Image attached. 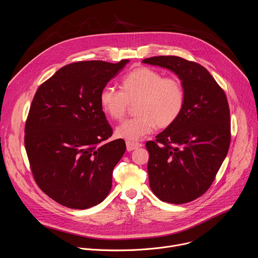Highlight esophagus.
<instances>
[{
	"mask_svg": "<svg viewBox=\"0 0 258 258\" xmlns=\"http://www.w3.org/2000/svg\"><path fill=\"white\" fill-rule=\"evenodd\" d=\"M140 147H143V145L140 144V143L126 141V150H127L128 152H130V151H133V150H136V149L140 148Z\"/></svg>",
	"mask_w": 258,
	"mask_h": 258,
	"instance_id": "34e87169",
	"label": "esophagus"
}]
</instances>
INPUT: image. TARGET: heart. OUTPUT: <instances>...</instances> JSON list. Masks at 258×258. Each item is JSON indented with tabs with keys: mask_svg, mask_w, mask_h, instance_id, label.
I'll use <instances>...</instances> for the list:
<instances>
[{
	"mask_svg": "<svg viewBox=\"0 0 258 258\" xmlns=\"http://www.w3.org/2000/svg\"><path fill=\"white\" fill-rule=\"evenodd\" d=\"M121 91L105 87L100 92V106L105 114L121 119L131 103L138 102L137 118L126 119L116 127V136L127 141H138L159 127L171 125L181 114L185 91L179 81L164 78L159 71L139 67L122 79Z\"/></svg>",
	"mask_w": 258,
	"mask_h": 258,
	"instance_id": "b5f03b06",
	"label": "heart"
}]
</instances>
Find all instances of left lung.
<instances>
[{"label": "left lung", "mask_w": 258, "mask_h": 258, "mask_svg": "<svg viewBox=\"0 0 258 258\" xmlns=\"http://www.w3.org/2000/svg\"><path fill=\"white\" fill-rule=\"evenodd\" d=\"M181 82L185 105L179 117L146 143L152 192L163 202L182 204L203 195L230 147V109L225 92L207 69L176 56L147 58Z\"/></svg>", "instance_id": "obj_1"}]
</instances>
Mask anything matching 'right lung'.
Returning <instances> with one entry per match:
<instances>
[{"label":"right lung","mask_w":258,"mask_h":258,"mask_svg":"<svg viewBox=\"0 0 258 258\" xmlns=\"http://www.w3.org/2000/svg\"><path fill=\"white\" fill-rule=\"evenodd\" d=\"M118 63L81 61L60 68L36 91L25 124V149L39 187L59 204L87 209L112 187V171L125 152L112 136L100 92L124 68Z\"/></svg>","instance_id":"right-lung-1"}]
</instances>
